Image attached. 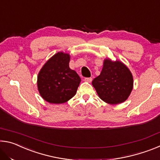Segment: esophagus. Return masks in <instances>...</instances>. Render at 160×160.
Here are the masks:
<instances>
[{
    "mask_svg": "<svg viewBox=\"0 0 160 160\" xmlns=\"http://www.w3.org/2000/svg\"><path fill=\"white\" fill-rule=\"evenodd\" d=\"M85 82H91L92 81V78H85Z\"/></svg>",
    "mask_w": 160,
    "mask_h": 160,
    "instance_id": "obj_1",
    "label": "esophagus"
}]
</instances>
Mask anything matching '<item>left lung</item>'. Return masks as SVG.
Segmentation results:
<instances>
[{"label": "left lung", "mask_w": 160, "mask_h": 160, "mask_svg": "<svg viewBox=\"0 0 160 160\" xmlns=\"http://www.w3.org/2000/svg\"><path fill=\"white\" fill-rule=\"evenodd\" d=\"M92 83L103 101L116 104L128 98L133 86V79L131 71L123 63L106 59L101 73Z\"/></svg>", "instance_id": "8db88e82"}]
</instances>
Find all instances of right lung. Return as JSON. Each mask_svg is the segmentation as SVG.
<instances>
[{
    "label": "right lung",
    "instance_id": "right-lung-1",
    "mask_svg": "<svg viewBox=\"0 0 160 160\" xmlns=\"http://www.w3.org/2000/svg\"><path fill=\"white\" fill-rule=\"evenodd\" d=\"M70 56L58 52L43 66L38 75V90L43 99L62 104L73 97L80 82L76 72L69 68Z\"/></svg>",
    "mask_w": 160,
    "mask_h": 160
}]
</instances>
